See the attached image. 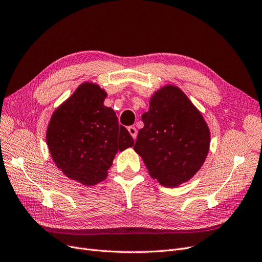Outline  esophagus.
Wrapping results in <instances>:
<instances>
[{
    "mask_svg": "<svg viewBox=\"0 0 262 262\" xmlns=\"http://www.w3.org/2000/svg\"><path fill=\"white\" fill-rule=\"evenodd\" d=\"M128 132L132 135V137L134 139H136V137H137V129H136V127H135V126H129Z\"/></svg>",
    "mask_w": 262,
    "mask_h": 262,
    "instance_id": "1",
    "label": "esophagus"
}]
</instances>
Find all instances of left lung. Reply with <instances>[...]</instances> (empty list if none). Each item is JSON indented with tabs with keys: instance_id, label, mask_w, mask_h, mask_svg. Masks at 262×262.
Instances as JSON below:
<instances>
[{
	"instance_id": "left-lung-1",
	"label": "left lung",
	"mask_w": 262,
	"mask_h": 262,
	"mask_svg": "<svg viewBox=\"0 0 262 262\" xmlns=\"http://www.w3.org/2000/svg\"><path fill=\"white\" fill-rule=\"evenodd\" d=\"M135 151L150 176L164 187H177L195 175L207 157L210 134L186 94L167 85L152 96L143 113Z\"/></svg>"
}]
</instances>
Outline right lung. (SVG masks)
I'll return each instance as SVG.
<instances>
[{
  "label": "right lung",
  "mask_w": 262,
  "mask_h": 262,
  "mask_svg": "<svg viewBox=\"0 0 262 262\" xmlns=\"http://www.w3.org/2000/svg\"><path fill=\"white\" fill-rule=\"evenodd\" d=\"M105 97L98 85L83 83L48 124L46 140L56 166L84 186L104 180L118 151L134 146L113 109L103 105Z\"/></svg>",
  "instance_id": "obj_1"
}]
</instances>
